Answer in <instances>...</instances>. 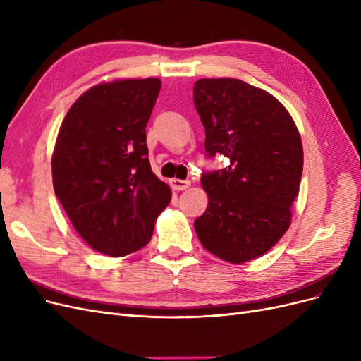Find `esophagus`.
<instances>
[{"label":"esophagus","instance_id":"obj_1","mask_svg":"<svg viewBox=\"0 0 361 361\" xmlns=\"http://www.w3.org/2000/svg\"><path fill=\"white\" fill-rule=\"evenodd\" d=\"M170 185H171V188L174 191H183V190H187L190 187L191 182L190 180H182V179H171Z\"/></svg>","mask_w":361,"mask_h":361}]
</instances>
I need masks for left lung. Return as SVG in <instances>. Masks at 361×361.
I'll return each instance as SVG.
<instances>
[{"instance_id": "8db88e82", "label": "left lung", "mask_w": 361, "mask_h": 361, "mask_svg": "<svg viewBox=\"0 0 361 361\" xmlns=\"http://www.w3.org/2000/svg\"><path fill=\"white\" fill-rule=\"evenodd\" d=\"M192 92L206 157L228 159L202 173L207 209L195 218V233L216 257L244 264L289 228L302 174L300 133L274 96L241 80L203 78Z\"/></svg>"}]
</instances>
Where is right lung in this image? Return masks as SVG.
I'll return each instance as SVG.
<instances>
[{
    "instance_id": "obj_1",
    "label": "right lung",
    "mask_w": 361,
    "mask_h": 361,
    "mask_svg": "<svg viewBox=\"0 0 361 361\" xmlns=\"http://www.w3.org/2000/svg\"><path fill=\"white\" fill-rule=\"evenodd\" d=\"M159 90L158 78L99 84L61 123L54 191L76 232L99 253L122 257L145 247L171 200L147 158L146 125Z\"/></svg>"
}]
</instances>
